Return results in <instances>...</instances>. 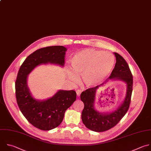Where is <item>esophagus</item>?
Segmentation results:
<instances>
[{"instance_id": "obj_1", "label": "esophagus", "mask_w": 151, "mask_h": 151, "mask_svg": "<svg viewBox=\"0 0 151 151\" xmlns=\"http://www.w3.org/2000/svg\"><path fill=\"white\" fill-rule=\"evenodd\" d=\"M81 89H78L77 91H76V94H77V96H80V95H81Z\"/></svg>"}]
</instances>
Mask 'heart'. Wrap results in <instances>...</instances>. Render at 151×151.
Returning a JSON list of instances; mask_svg holds the SVG:
<instances>
[{"mask_svg": "<svg viewBox=\"0 0 151 151\" xmlns=\"http://www.w3.org/2000/svg\"><path fill=\"white\" fill-rule=\"evenodd\" d=\"M115 63L114 56L107 52L85 48L76 53L70 60L73 72L68 71L70 81L76 82L82 75L84 83L94 87L101 83L111 72Z\"/></svg>", "mask_w": 151, "mask_h": 151, "instance_id": "obj_1", "label": "heart"}]
</instances>
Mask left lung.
Wrapping results in <instances>:
<instances>
[{
    "mask_svg": "<svg viewBox=\"0 0 151 151\" xmlns=\"http://www.w3.org/2000/svg\"><path fill=\"white\" fill-rule=\"evenodd\" d=\"M116 63L110 77L99 85L83 91L81 99L84 104L82 113V120L85 126L94 132H101L108 130L115 126L124 117L129 110L133 87V76L129 65L124 58L117 53H114ZM111 80H122L127 86V93L124 101L115 111L109 114H103L95 109L96 92L100 86H104Z\"/></svg>",
    "mask_w": 151,
    "mask_h": 151,
    "instance_id": "1",
    "label": "left lung"
}]
</instances>
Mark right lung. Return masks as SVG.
<instances>
[{
  "instance_id": "right-lung-1",
  "label": "right lung",
  "mask_w": 151,
  "mask_h": 151,
  "mask_svg": "<svg viewBox=\"0 0 151 151\" xmlns=\"http://www.w3.org/2000/svg\"><path fill=\"white\" fill-rule=\"evenodd\" d=\"M66 50L62 45L40 48L26 58L18 73L15 91L18 107L27 120L42 130L53 129L61 124L66 110L75 101L76 93L73 90H59L48 99H37L28 86V76L41 65L54 64L63 67Z\"/></svg>"
}]
</instances>
